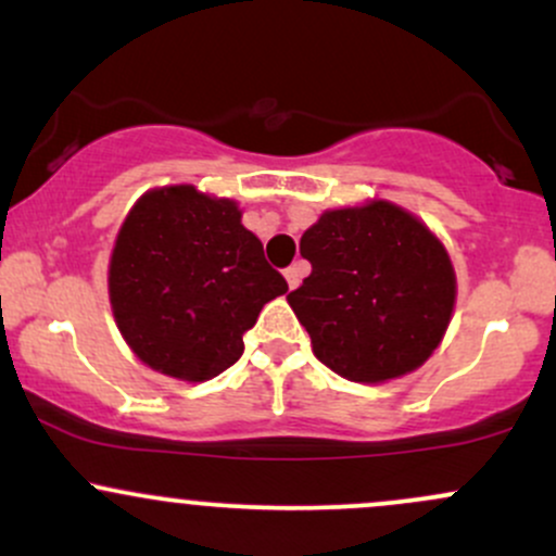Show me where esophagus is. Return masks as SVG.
Instances as JSON below:
<instances>
[{"label":"esophagus","mask_w":556,"mask_h":556,"mask_svg":"<svg viewBox=\"0 0 556 556\" xmlns=\"http://www.w3.org/2000/svg\"><path fill=\"white\" fill-rule=\"evenodd\" d=\"M301 277H303V266L301 264H292L290 268H285V279H288L290 290H295L298 285H301Z\"/></svg>","instance_id":"34e87169"}]
</instances>
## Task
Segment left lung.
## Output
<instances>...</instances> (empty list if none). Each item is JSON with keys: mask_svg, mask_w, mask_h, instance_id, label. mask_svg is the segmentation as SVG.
Here are the masks:
<instances>
[{"mask_svg": "<svg viewBox=\"0 0 556 556\" xmlns=\"http://www.w3.org/2000/svg\"><path fill=\"white\" fill-rule=\"evenodd\" d=\"M311 274L288 295L314 356L351 382L422 367L454 314L456 274L417 216L369 200L325 211L301 237Z\"/></svg>", "mask_w": 556, "mask_h": 556, "instance_id": "8db88e82", "label": "left lung"}]
</instances>
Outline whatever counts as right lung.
Listing matches in <instances>:
<instances>
[{"label":"right lung","mask_w":556,"mask_h":556,"mask_svg":"<svg viewBox=\"0 0 556 556\" xmlns=\"http://www.w3.org/2000/svg\"><path fill=\"white\" fill-rule=\"evenodd\" d=\"M108 292L139 362L174 380L205 382L242 356V334L288 282L242 227L235 200L174 185L144 192L124 218Z\"/></svg>","instance_id":"obj_1"}]
</instances>
